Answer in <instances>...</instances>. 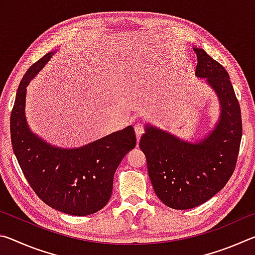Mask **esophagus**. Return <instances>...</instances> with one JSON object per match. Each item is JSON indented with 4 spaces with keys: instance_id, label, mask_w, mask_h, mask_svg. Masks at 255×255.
Segmentation results:
<instances>
[{
    "instance_id": "esophagus-1",
    "label": "esophagus",
    "mask_w": 255,
    "mask_h": 255,
    "mask_svg": "<svg viewBox=\"0 0 255 255\" xmlns=\"http://www.w3.org/2000/svg\"><path fill=\"white\" fill-rule=\"evenodd\" d=\"M133 128H135V132H136L137 139H139L140 136L144 133V127H143V125H141V124H136L135 126H133Z\"/></svg>"
}]
</instances>
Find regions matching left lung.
<instances>
[{
  "label": "left lung",
  "mask_w": 255,
  "mask_h": 255,
  "mask_svg": "<svg viewBox=\"0 0 255 255\" xmlns=\"http://www.w3.org/2000/svg\"><path fill=\"white\" fill-rule=\"evenodd\" d=\"M196 76L217 94L221 116L213 131L198 143L146 125L140 137L150 182L163 204L173 209L200 206L225 187L235 170L242 138L241 108L230 75L201 48H193Z\"/></svg>",
  "instance_id": "obj_1"
}]
</instances>
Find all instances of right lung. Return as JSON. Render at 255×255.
<instances>
[{"mask_svg":"<svg viewBox=\"0 0 255 255\" xmlns=\"http://www.w3.org/2000/svg\"><path fill=\"white\" fill-rule=\"evenodd\" d=\"M53 55L34 63L20 82L10 119L12 147L30 187L46 205L73 216L91 215L110 200L115 172L136 146L135 130L128 126L79 148L56 147L34 135L24 115L27 86Z\"/></svg>","mask_w":255,"mask_h":255,"instance_id":"obj_1","label":"right lung"}]
</instances>
